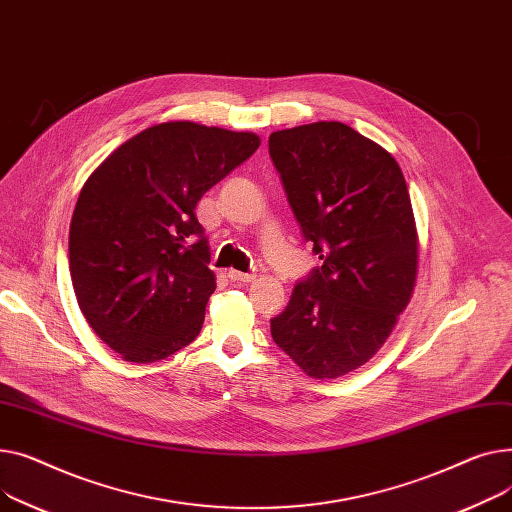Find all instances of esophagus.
<instances>
[{
    "label": "esophagus",
    "instance_id": "obj_1",
    "mask_svg": "<svg viewBox=\"0 0 512 512\" xmlns=\"http://www.w3.org/2000/svg\"><path fill=\"white\" fill-rule=\"evenodd\" d=\"M227 277L235 283H252L256 279L254 273H239V270H229Z\"/></svg>",
    "mask_w": 512,
    "mask_h": 512
}]
</instances>
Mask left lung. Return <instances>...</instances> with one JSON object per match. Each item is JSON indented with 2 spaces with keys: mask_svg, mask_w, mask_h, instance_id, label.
<instances>
[{
  "mask_svg": "<svg viewBox=\"0 0 512 512\" xmlns=\"http://www.w3.org/2000/svg\"><path fill=\"white\" fill-rule=\"evenodd\" d=\"M268 153L322 260L270 320V335L308 376L339 378L376 355L415 289L405 177L388 150L341 122L273 132Z\"/></svg>",
  "mask_w": 512,
  "mask_h": 512,
  "instance_id": "left-lung-1",
  "label": "left lung"
}]
</instances>
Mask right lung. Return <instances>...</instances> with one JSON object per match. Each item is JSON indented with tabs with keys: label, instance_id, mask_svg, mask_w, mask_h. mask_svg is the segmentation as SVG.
I'll return each mask as SVG.
<instances>
[{
	"label": "right lung",
	"instance_id": "right-lung-1",
	"mask_svg": "<svg viewBox=\"0 0 512 512\" xmlns=\"http://www.w3.org/2000/svg\"><path fill=\"white\" fill-rule=\"evenodd\" d=\"M258 146L254 132L165 122L88 175L70 223L72 285L90 328L126 362H159L198 337L217 283L194 208Z\"/></svg>",
	"mask_w": 512,
	"mask_h": 512
}]
</instances>
